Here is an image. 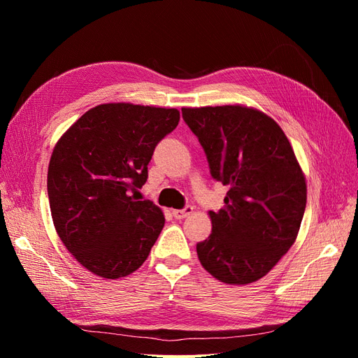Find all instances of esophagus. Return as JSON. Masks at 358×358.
Masks as SVG:
<instances>
[{
    "label": "esophagus",
    "instance_id": "esophagus-1",
    "mask_svg": "<svg viewBox=\"0 0 358 358\" xmlns=\"http://www.w3.org/2000/svg\"><path fill=\"white\" fill-rule=\"evenodd\" d=\"M192 212H194V208H192V206L187 204L185 208H183V209H175V210H173V216H175L176 220H183V218H187L188 215H191Z\"/></svg>",
    "mask_w": 358,
    "mask_h": 358
}]
</instances>
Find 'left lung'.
Masks as SVG:
<instances>
[{
  "label": "left lung",
  "instance_id": "8db88e82",
  "mask_svg": "<svg viewBox=\"0 0 358 358\" xmlns=\"http://www.w3.org/2000/svg\"><path fill=\"white\" fill-rule=\"evenodd\" d=\"M210 175L229 185L225 206L209 212L212 233L197 243L201 266L221 282L267 275L296 242L306 182L287 136L263 112L243 106L183 107Z\"/></svg>",
  "mask_w": 358,
  "mask_h": 358
}]
</instances>
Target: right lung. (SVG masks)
<instances>
[{
  "label": "right lung",
  "mask_w": 358,
  "mask_h": 358,
  "mask_svg": "<svg viewBox=\"0 0 358 358\" xmlns=\"http://www.w3.org/2000/svg\"><path fill=\"white\" fill-rule=\"evenodd\" d=\"M179 117L176 109L100 104L53 149L48 170L53 225L90 272L117 279L145 263L166 220L157 204L132 192L146 183L154 150Z\"/></svg>",
  "instance_id": "1"
}]
</instances>
